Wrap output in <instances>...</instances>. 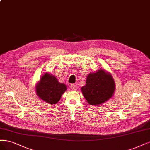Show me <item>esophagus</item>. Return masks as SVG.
<instances>
[{"mask_svg":"<svg viewBox=\"0 0 150 150\" xmlns=\"http://www.w3.org/2000/svg\"><path fill=\"white\" fill-rule=\"evenodd\" d=\"M70 88L72 90H76V86L74 84H72L70 85Z\"/></svg>","mask_w":150,"mask_h":150,"instance_id":"obj_1","label":"esophagus"}]
</instances>
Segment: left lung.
Wrapping results in <instances>:
<instances>
[{
    "instance_id": "1",
    "label": "left lung",
    "mask_w": 150,
    "mask_h": 150,
    "mask_svg": "<svg viewBox=\"0 0 150 150\" xmlns=\"http://www.w3.org/2000/svg\"><path fill=\"white\" fill-rule=\"evenodd\" d=\"M81 90L88 104L99 106L112 98L115 83L112 74L100 69L87 75L85 85Z\"/></svg>"
}]
</instances>
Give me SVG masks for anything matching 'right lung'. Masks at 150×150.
I'll use <instances>...</instances> for the list:
<instances>
[{"label":"right lung","mask_w":150,"mask_h":150,"mask_svg":"<svg viewBox=\"0 0 150 150\" xmlns=\"http://www.w3.org/2000/svg\"><path fill=\"white\" fill-rule=\"evenodd\" d=\"M67 90V86L61 83L57 77L46 72L35 85L37 96L50 105H55L60 101L62 95Z\"/></svg>","instance_id":"obj_1"}]
</instances>
